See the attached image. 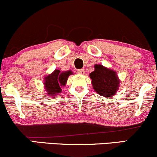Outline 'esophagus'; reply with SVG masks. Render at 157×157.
<instances>
[{
  "label": "esophagus",
  "instance_id": "34e87169",
  "mask_svg": "<svg viewBox=\"0 0 157 157\" xmlns=\"http://www.w3.org/2000/svg\"><path fill=\"white\" fill-rule=\"evenodd\" d=\"M77 73L79 74H85V71H84V69H78L77 70Z\"/></svg>",
  "mask_w": 157,
  "mask_h": 157
}]
</instances>
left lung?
I'll list each match as a JSON object with an SVG mask.
<instances>
[{
    "mask_svg": "<svg viewBox=\"0 0 157 157\" xmlns=\"http://www.w3.org/2000/svg\"><path fill=\"white\" fill-rule=\"evenodd\" d=\"M90 76L93 89L102 96L111 97L117 91L120 80L113 71L95 65V71Z\"/></svg>",
    "mask_w": 157,
    "mask_h": 157,
    "instance_id": "obj_1",
    "label": "left lung"
}]
</instances>
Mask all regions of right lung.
Listing matches in <instances>:
<instances>
[{
	"label": "right lung",
	"instance_id": "add662e5",
	"mask_svg": "<svg viewBox=\"0 0 157 157\" xmlns=\"http://www.w3.org/2000/svg\"><path fill=\"white\" fill-rule=\"evenodd\" d=\"M72 74L71 71L61 72L59 70H55L52 74L45 77V89L47 94L51 96H54L56 94L62 92L61 86H65L69 75Z\"/></svg>",
	"mask_w": 157,
	"mask_h": 157
}]
</instances>
